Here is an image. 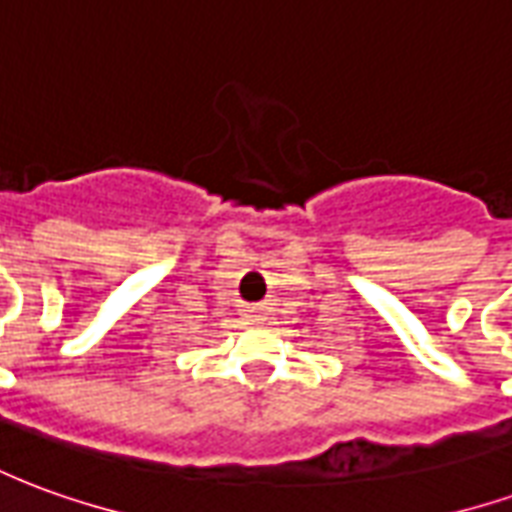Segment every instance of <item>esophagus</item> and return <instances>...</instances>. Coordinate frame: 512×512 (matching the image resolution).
<instances>
[{"label": "esophagus", "instance_id": "1", "mask_svg": "<svg viewBox=\"0 0 512 512\" xmlns=\"http://www.w3.org/2000/svg\"><path fill=\"white\" fill-rule=\"evenodd\" d=\"M255 318H257V315H255Z\"/></svg>", "mask_w": 512, "mask_h": 512}]
</instances>
